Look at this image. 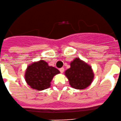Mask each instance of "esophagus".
I'll list each match as a JSON object with an SVG mask.
<instances>
[{
	"mask_svg": "<svg viewBox=\"0 0 121 121\" xmlns=\"http://www.w3.org/2000/svg\"><path fill=\"white\" fill-rule=\"evenodd\" d=\"M64 68L63 67L60 68V71L61 73H63V72H64Z\"/></svg>",
	"mask_w": 121,
	"mask_h": 121,
	"instance_id": "34e87169",
	"label": "esophagus"
}]
</instances>
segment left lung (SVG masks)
<instances>
[{"instance_id": "8db88e82", "label": "left lung", "mask_w": 121, "mask_h": 121, "mask_svg": "<svg viewBox=\"0 0 121 121\" xmlns=\"http://www.w3.org/2000/svg\"><path fill=\"white\" fill-rule=\"evenodd\" d=\"M71 67L65 71L69 85L73 88L82 90L92 82L94 74L91 67L79 58L74 59L70 64Z\"/></svg>"}]
</instances>
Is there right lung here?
Returning a JSON list of instances; mask_svg holds the SVG:
<instances>
[{
  "instance_id": "obj_1",
  "label": "right lung",
  "mask_w": 121,
  "mask_h": 121,
  "mask_svg": "<svg viewBox=\"0 0 121 121\" xmlns=\"http://www.w3.org/2000/svg\"><path fill=\"white\" fill-rule=\"evenodd\" d=\"M59 73L56 68L49 66L44 61L40 60L27 67L24 77L31 88L40 91L49 88L53 77Z\"/></svg>"
}]
</instances>
